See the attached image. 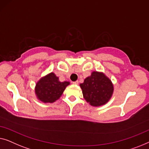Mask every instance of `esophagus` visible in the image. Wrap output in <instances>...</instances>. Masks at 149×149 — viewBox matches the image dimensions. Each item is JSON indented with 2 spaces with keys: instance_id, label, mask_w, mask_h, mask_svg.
<instances>
[{
  "instance_id": "esophagus-1",
  "label": "esophagus",
  "mask_w": 149,
  "mask_h": 149,
  "mask_svg": "<svg viewBox=\"0 0 149 149\" xmlns=\"http://www.w3.org/2000/svg\"><path fill=\"white\" fill-rule=\"evenodd\" d=\"M73 84H78V81H74V82H73Z\"/></svg>"
}]
</instances>
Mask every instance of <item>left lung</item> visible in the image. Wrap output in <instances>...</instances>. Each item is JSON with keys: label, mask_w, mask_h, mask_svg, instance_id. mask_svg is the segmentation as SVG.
I'll return each mask as SVG.
<instances>
[{"label": "left lung", "mask_w": 149, "mask_h": 149, "mask_svg": "<svg viewBox=\"0 0 149 149\" xmlns=\"http://www.w3.org/2000/svg\"><path fill=\"white\" fill-rule=\"evenodd\" d=\"M84 98L92 106L98 107L107 103L113 93L111 81L100 72H93L80 84Z\"/></svg>", "instance_id": "left-lung-1"}]
</instances>
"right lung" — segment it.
<instances>
[{
	"mask_svg": "<svg viewBox=\"0 0 149 149\" xmlns=\"http://www.w3.org/2000/svg\"><path fill=\"white\" fill-rule=\"evenodd\" d=\"M69 84V81L61 82L54 73H51L38 81L35 93L41 101L52 103L60 98Z\"/></svg>",
	"mask_w": 149,
	"mask_h": 149,
	"instance_id": "add662e5",
	"label": "right lung"
}]
</instances>
